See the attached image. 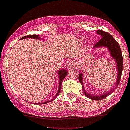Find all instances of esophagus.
Returning a JSON list of instances; mask_svg holds the SVG:
<instances>
[{
  "mask_svg": "<svg viewBox=\"0 0 130 130\" xmlns=\"http://www.w3.org/2000/svg\"><path fill=\"white\" fill-rule=\"evenodd\" d=\"M75 62L74 61H70V62H68V68L69 69H71L72 68L75 67Z\"/></svg>",
  "mask_w": 130,
  "mask_h": 130,
  "instance_id": "1",
  "label": "esophagus"
}]
</instances>
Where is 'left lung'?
Returning a JSON list of instances; mask_svg holds the SVG:
<instances>
[{
    "instance_id": "obj_1",
    "label": "left lung",
    "mask_w": 130,
    "mask_h": 130,
    "mask_svg": "<svg viewBox=\"0 0 130 130\" xmlns=\"http://www.w3.org/2000/svg\"><path fill=\"white\" fill-rule=\"evenodd\" d=\"M97 33H98L99 35H101V39L93 47V50L102 47H107L108 49L109 53L111 54V56L112 57L113 59H114L115 62H116L117 69V80L115 82V86H114L113 88H111L110 91L106 92L104 94H102L101 95H90V93L86 91L83 82V73H80L79 76H78V80H79L80 84H82V90H83V93L86 95V97L90 99L95 100V101L103 99L105 97H108V95H111L115 91V88L119 84L121 75H122V67H123V58H122V52H121V50L119 44L117 43V42L114 39L112 35H110L109 33H107V32H105L102 30H98Z\"/></svg>"
}]
</instances>
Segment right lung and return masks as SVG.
<instances>
[{
  "mask_svg": "<svg viewBox=\"0 0 130 130\" xmlns=\"http://www.w3.org/2000/svg\"><path fill=\"white\" fill-rule=\"evenodd\" d=\"M26 38H32V39H40V37L38 35H26V36L23 37L21 38V39H26ZM58 76H59V88H58V91H57V94L55 96L54 98H53L52 99H51L50 101H46L44 102H42V103H35L37 104H47L48 102H52V101L55 99L57 97H58V95H59V93L60 91V89H61V86H62V83L63 80L64 79V78L66 77V75H67L68 72L66 71V70H64V69H62V70H60L58 71Z\"/></svg>",
  "mask_w": 130,
  "mask_h": 130,
  "instance_id": "obj_1",
  "label": "right lung"
}]
</instances>
